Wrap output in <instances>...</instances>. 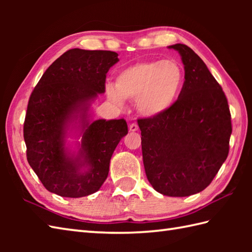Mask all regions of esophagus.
<instances>
[{
	"label": "esophagus",
	"mask_w": 252,
	"mask_h": 252,
	"mask_svg": "<svg viewBox=\"0 0 252 252\" xmlns=\"http://www.w3.org/2000/svg\"><path fill=\"white\" fill-rule=\"evenodd\" d=\"M129 129H130V131H132V132H135V131L138 130V126L136 125V123H131L130 126H129Z\"/></svg>",
	"instance_id": "esophagus-1"
}]
</instances>
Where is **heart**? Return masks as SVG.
I'll return each mask as SVG.
<instances>
[{
    "instance_id": "heart-1",
    "label": "heart",
    "mask_w": 252,
    "mask_h": 252,
    "mask_svg": "<svg viewBox=\"0 0 252 252\" xmlns=\"http://www.w3.org/2000/svg\"><path fill=\"white\" fill-rule=\"evenodd\" d=\"M184 80L183 68L176 61L137 63L117 74L115 87L107 88V95L118 104L123 98L135 100L142 115L156 117L173 106Z\"/></svg>"
}]
</instances>
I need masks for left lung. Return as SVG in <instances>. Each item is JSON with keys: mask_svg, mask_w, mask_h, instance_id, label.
Returning a JSON list of instances; mask_svg holds the SVG:
<instances>
[{"mask_svg": "<svg viewBox=\"0 0 252 252\" xmlns=\"http://www.w3.org/2000/svg\"><path fill=\"white\" fill-rule=\"evenodd\" d=\"M185 81L173 106L137 120L147 180L158 192L185 197L203 190L225 161L232 134L231 112L221 85L201 58L174 44Z\"/></svg>", "mask_w": 252, "mask_h": 252, "instance_id": "obj_1", "label": "left lung"}]
</instances>
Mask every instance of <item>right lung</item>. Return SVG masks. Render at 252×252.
I'll return each mask as SVG.
<instances>
[{
  "instance_id": "add662e5",
  "label": "right lung",
  "mask_w": 252,
  "mask_h": 252,
  "mask_svg": "<svg viewBox=\"0 0 252 252\" xmlns=\"http://www.w3.org/2000/svg\"><path fill=\"white\" fill-rule=\"evenodd\" d=\"M118 61L116 52L69 50L46 69L32 91L24 123L27 160L49 191L84 197L97 191L108 176L112 154L127 134L126 121L90 123L88 110L89 101L105 92L106 74ZM72 117L80 118L83 129L77 157L63 147L65 125ZM82 166L88 170L82 173Z\"/></svg>"
}]
</instances>
